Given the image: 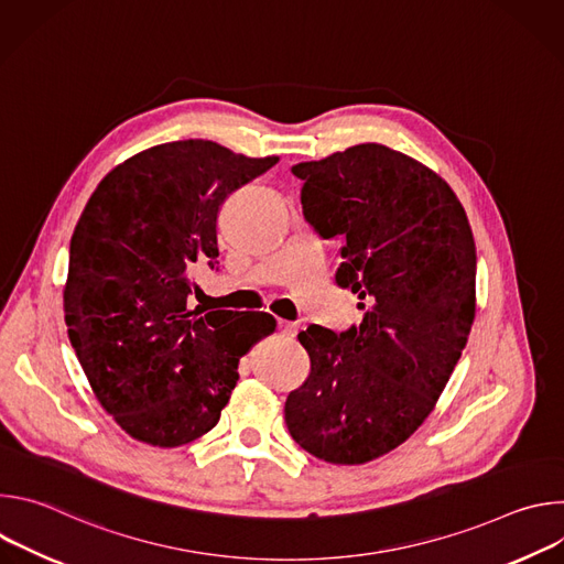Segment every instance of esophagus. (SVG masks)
Segmentation results:
<instances>
[{
    "label": "esophagus",
    "mask_w": 564,
    "mask_h": 564,
    "mask_svg": "<svg viewBox=\"0 0 564 564\" xmlns=\"http://www.w3.org/2000/svg\"><path fill=\"white\" fill-rule=\"evenodd\" d=\"M279 333L283 337H294L296 335V324H294V321H279Z\"/></svg>",
    "instance_id": "1"
}]
</instances>
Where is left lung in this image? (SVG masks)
Listing matches in <instances>:
<instances>
[{
	"label": "left lung",
	"mask_w": 564,
	"mask_h": 564,
	"mask_svg": "<svg viewBox=\"0 0 564 564\" xmlns=\"http://www.w3.org/2000/svg\"><path fill=\"white\" fill-rule=\"evenodd\" d=\"M305 223L341 243L335 281L364 321L299 333L305 383L288 394L292 440L330 464H366L406 442L448 383L475 318V240L453 189L377 142L299 163Z\"/></svg>",
	"instance_id": "1"
}]
</instances>
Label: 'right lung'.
<instances>
[{
    "label": "right lung",
    "instance_id": "add662e5",
    "mask_svg": "<svg viewBox=\"0 0 564 564\" xmlns=\"http://www.w3.org/2000/svg\"><path fill=\"white\" fill-rule=\"evenodd\" d=\"M279 163L212 140L151 147L109 172L68 248L64 321L102 409L131 437L174 448L212 431L238 361L272 335L265 312L189 310L192 272L218 268L223 200Z\"/></svg>",
    "mask_w": 564,
    "mask_h": 564
}]
</instances>
